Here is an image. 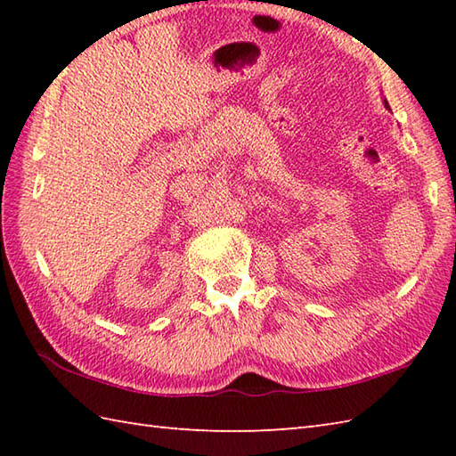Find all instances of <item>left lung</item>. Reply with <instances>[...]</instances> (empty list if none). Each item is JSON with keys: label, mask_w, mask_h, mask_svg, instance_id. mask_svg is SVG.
I'll use <instances>...</instances> for the list:
<instances>
[{"label": "left lung", "mask_w": 456, "mask_h": 456, "mask_svg": "<svg viewBox=\"0 0 456 456\" xmlns=\"http://www.w3.org/2000/svg\"><path fill=\"white\" fill-rule=\"evenodd\" d=\"M384 105H386V108H388V110H390V105H388V102H386V100H384Z\"/></svg>", "instance_id": "1"}]
</instances>
